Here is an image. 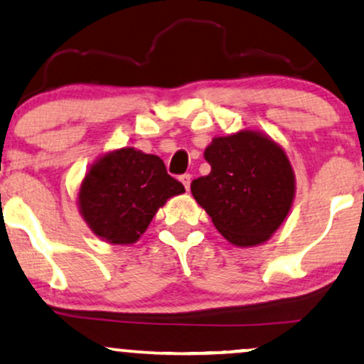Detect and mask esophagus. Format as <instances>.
Here are the masks:
<instances>
[{
    "mask_svg": "<svg viewBox=\"0 0 364 364\" xmlns=\"http://www.w3.org/2000/svg\"><path fill=\"white\" fill-rule=\"evenodd\" d=\"M179 179H181V183L183 185H185V188L186 190H190V185H191V174H181V176H179Z\"/></svg>",
    "mask_w": 364,
    "mask_h": 364,
    "instance_id": "34e87169",
    "label": "esophagus"
}]
</instances>
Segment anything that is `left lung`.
<instances>
[{"instance_id": "8db88e82", "label": "left lung", "mask_w": 364, "mask_h": 364, "mask_svg": "<svg viewBox=\"0 0 364 364\" xmlns=\"http://www.w3.org/2000/svg\"><path fill=\"white\" fill-rule=\"evenodd\" d=\"M205 159L212 171L193 179L191 193L217 230L240 247L268 240L295 196V174L283 149L266 135L242 130L213 139Z\"/></svg>"}]
</instances>
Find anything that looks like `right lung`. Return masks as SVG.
Segmentation results:
<instances>
[{"label":"right lung","instance_id":"obj_1","mask_svg":"<svg viewBox=\"0 0 364 364\" xmlns=\"http://www.w3.org/2000/svg\"><path fill=\"white\" fill-rule=\"evenodd\" d=\"M183 191L161 157L124 147L103 156L82 179L81 215L98 237L132 244L166 200Z\"/></svg>","mask_w":364,"mask_h":364}]
</instances>
